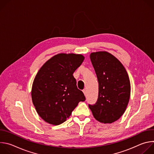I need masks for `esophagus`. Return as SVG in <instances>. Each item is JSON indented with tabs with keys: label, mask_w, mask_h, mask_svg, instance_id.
<instances>
[{
	"label": "esophagus",
	"mask_w": 154,
	"mask_h": 154,
	"mask_svg": "<svg viewBox=\"0 0 154 154\" xmlns=\"http://www.w3.org/2000/svg\"><path fill=\"white\" fill-rule=\"evenodd\" d=\"M83 93H84V94H85V96H86V94H87V92H86V89H84L83 90Z\"/></svg>",
	"instance_id": "esophagus-1"
}]
</instances>
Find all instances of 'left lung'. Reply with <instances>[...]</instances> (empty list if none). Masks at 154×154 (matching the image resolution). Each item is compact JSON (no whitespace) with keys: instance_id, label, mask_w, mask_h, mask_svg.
<instances>
[{"instance_id":"8db88e82","label":"left lung","mask_w":154,"mask_h":154,"mask_svg":"<svg viewBox=\"0 0 154 154\" xmlns=\"http://www.w3.org/2000/svg\"><path fill=\"white\" fill-rule=\"evenodd\" d=\"M90 59L99 83V94L96 102L89 104V108L98 121L112 123L122 116L128 105V75L122 63L109 53H91Z\"/></svg>"}]
</instances>
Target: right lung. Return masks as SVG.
<instances>
[{
  "mask_svg": "<svg viewBox=\"0 0 154 154\" xmlns=\"http://www.w3.org/2000/svg\"><path fill=\"white\" fill-rule=\"evenodd\" d=\"M83 60L82 55L60 54L46 61L38 72L32 98L38 114L46 122L55 125L62 124L79 102L85 100L73 76Z\"/></svg>",
  "mask_w": 154,
  "mask_h": 154,
  "instance_id": "right-lung-1",
  "label": "right lung"
}]
</instances>
